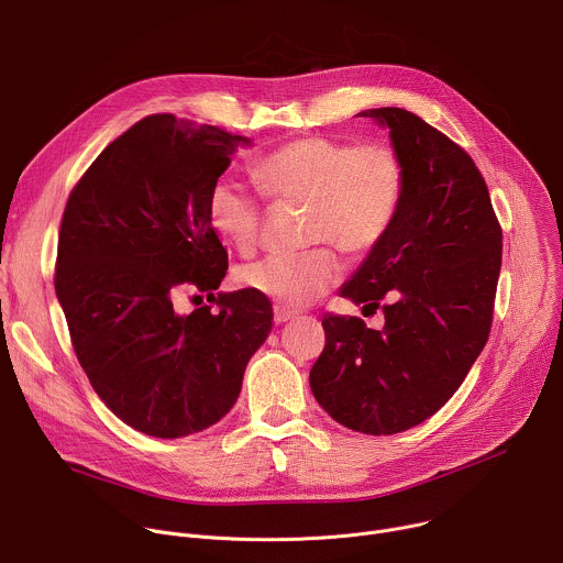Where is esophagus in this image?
I'll use <instances>...</instances> for the list:
<instances>
[{"instance_id":"esophagus-1","label":"esophagus","mask_w":563,"mask_h":563,"mask_svg":"<svg viewBox=\"0 0 563 563\" xmlns=\"http://www.w3.org/2000/svg\"><path fill=\"white\" fill-rule=\"evenodd\" d=\"M292 318H295L292 310H286V308H282V306H275V324H284V322H288V320H292Z\"/></svg>"}]
</instances>
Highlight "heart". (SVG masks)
I'll return each mask as SVG.
<instances>
[{
    "mask_svg": "<svg viewBox=\"0 0 563 563\" xmlns=\"http://www.w3.org/2000/svg\"><path fill=\"white\" fill-rule=\"evenodd\" d=\"M255 180L277 203L308 208L306 243H329L364 257L389 234L405 192V169L387 145H349L331 139H299L255 165ZM206 214L210 225L241 255L260 243L262 206L241 180L212 183ZM342 275L329 247L273 255L239 271V282L282 308H301L322 297Z\"/></svg>",
    "mask_w": 563,
    "mask_h": 563,
    "instance_id": "1",
    "label": "heart"
}]
</instances>
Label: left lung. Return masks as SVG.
<instances>
[{
    "label": "left lung",
    "instance_id": "obj_1",
    "mask_svg": "<svg viewBox=\"0 0 563 563\" xmlns=\"http://www.w3.org/2000/svg\"><path fill=\"white\" fill-rule=\"evenodd\" d=\"M405 169V192L385 241L340 297L376 310L385 327L324 316L327 346L310 391L340 424L389 435L439 411L483 351L498 273L501 225L474 161L407 109H366Z\"/></svg>",
    "mask_w": 563,
    "mask_h": 563
}]
</instances>
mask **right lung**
I'll return each mask as SVG.
<instances>
[{"instance_id": "obj_1", "label": "right lung", "mask_w": 563, "mask_h": 563, "mask_svg": "<svg viewBox=\"0 0 563 563\" xmlns=\"http://www.w3.org/2000/svg\"><path fill=\"white\" fill-rule=\"evenodd\" d=\"M243 145L212 124L147 115L102 150L62 217L55 295L76 355L100 400L156 439L219 422L273 329L268 297H214L228 253L206 199ZM190 287L220 308L178 314L175 297Z\"/></svg>"}]
</instances>
